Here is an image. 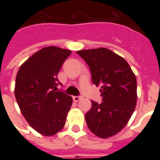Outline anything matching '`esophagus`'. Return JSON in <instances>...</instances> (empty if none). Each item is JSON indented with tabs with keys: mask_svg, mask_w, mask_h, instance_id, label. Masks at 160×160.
Returning <instances> with one entry per match:
<instances>
[{
	"mask_svg": "<svg viewBox=\"0 0 160 160\" xmlns=\"http://www.w3.org/2000/svg\"><path fill=\"white\" fill-rule=\"evenodd\" d=\"M82 98L80 97V96H73V101H75V102H78V101H80Z\"/></svg>",
	"mask_w": 160,
	"mask_h": 160,
	"instance_id": "obj_1",
	"label": "esophagus"
}]
</instances>
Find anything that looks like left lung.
I'll use <instances>...</instances> for the list:
<instances>
[{"instance_id": "8db88e82", "label": "left lung", "mask_w": 160, "mask_h": 160, "mask_svg": "<svg viewBox=\"0 0 160 160\" xmlns=\"http://www.w3.org/2000/svg\"><path fill=\"white\" fill-rule=\"evenodd\" d=\"M77 54L89 66L92 81L100 86L103 98L100 104L92 101L86 114L87 126L98 137H111L125 127L135 109V75L126 60L106 48L79 50Z\"/></svg>"}]
</instances>
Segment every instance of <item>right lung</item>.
<instances>
[{
    "instance_id": "1",
    "label": "right lung",
    "mask_w": 160,
    "mask_h": 160,
    "mask_svg": "<svg viewBox=\"0 0 160 160\" xmlns=\"http://www.w3.org/2000/svg\"><path fill=\"white\" fill-rule=\"evenodd\" d=\"M71 50L49 46L33 54L19 68L15 81L16 100L27 122L37 132L51 136L62 130L73 98L57 91L62 65Z\"/></svg>"
}]
</instances>
